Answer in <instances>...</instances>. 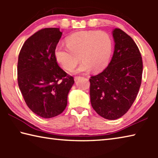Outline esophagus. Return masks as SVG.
<instances>
[{
	"label": "esophagus",
	"mask_w": 158,
	"mask_h": 158,
	"mask_svg": "<svg viewBox=\"0 0 158 158\" xmlns=\"http://www.w3.org/2000/svg\"><path fill=\"white\" fill-rule=\"evenodd\" d=\"M81 77H74V81H77V80L81 79Z\"/></svg>",
	"instance_id": "34e87169"
}]
</instances>
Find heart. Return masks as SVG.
Here are the masks:
<instances>
[{"instance_id":"obj_1","label":"heart","mask_w":158,"mask_h":158,"mask_svg":"<svg viewBox=\"0 0 158 158\" xmlns=\"http://www.w3.org/2000/svg\"><path fill=\"white\" fill-rule=\"evenodd\" d=\"M67 46L57 45L54 57L67 71L73 70L79 58L82 61L76 73H97L109 65L113 51V40L107 32L81 31L74 33L66 39Z\"/></svg>"}]
</instances>
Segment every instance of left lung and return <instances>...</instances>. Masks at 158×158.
Wrapping results in <instances>:
<instances>
[{
	"mask_svg": "<svg viewBox=\"0 0 158 158\" xmlns=\"http://www.w3.org/2000/svg\"><path fill=\"white\" fill-rule=\"evenodd\" d=\"M113 57L101 73L90 81V102L100 116L116 120L127 113L141 86L143 62L137 44L120 28L113 31Z\"/></svg>",
	"mask_w": 158,
	"mask_h": 158,
	"instance_id": "8db88e82",
	"label": "left lung"
}]
</instances>
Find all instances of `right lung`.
<instances>
[{
  "instance_id": "right-lung-1",
  "label": "right lung",
  "mask_w": 158,
  "mask_h": 158,
  "mask_svg": "<svg viewBox=\"0 0 158 158\" xmlns=\"http://www.w3.org/2000/svg\"><path fill=\"white\" fill-rule=\"evenodd\" d=\"M61 35L58 28L41 29L26 40L19 54L17 80L21 94L28 108L44 118L65 110L74 83L54 57Z\"/></svg>"
}]
</instances>
